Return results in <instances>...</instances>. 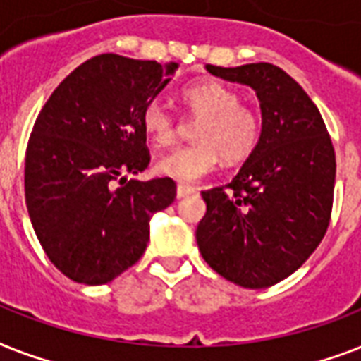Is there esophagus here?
<instances>
[{"instance_id":"34e87169","label":"esophagus","mask_w":361,"mask_h":361,"mask_svg":"<svg viewBox=\"0 0 361 361\" xmlns=\"http://www.w3.org/2000/svg\"><path fill=\"white\" fill-rule=\"evenodd\" d=\"M192 192H195V187L178 185V189H176V197L183 198V197H189V195H192Z\"/></svg>"}]
</instances>
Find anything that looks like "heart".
I'll list each match as a JSON object with an SVG mask.
<instances>
[{
    "mask_svg": "<svg viewBox=\"0 0 361 361\" xmlns=\"http://www.w3.org/2000/svg\"><path fill=\"white\" fill-rule=\"evenodd\" d=\"M183 101L192 114L202 118L197 127V144L180 146L163 155L159 174L191 183L208 176L219 157L240 161L255 149L260 136V118L241 104L240 93L217 80H202L183 90ZM142 127L157 146H169L176 136V120L163 101L153 99L142 110Z\"/></svg>",
    "mask_w": 361,
    "mask_h": 361,
    "instance_id": "obj_1",
    "label": "heart"
}]
</instances>
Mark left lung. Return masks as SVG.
<instances>
[{
  "mask_svg": "<svg viewBox=\"0 0 361 361\" xmlns=\"http://www.w3.org/2000/svg\"><path fill=\"white\" fill-rule=\"evenodd\" d=\"M206 71L257 93L262 129L231 183L202 191L198 249L226 281L268 288L294 274L324 238L336 152L319 109L283 69L247 63Z\"/></svg>",
  "mask_w": 361,
  "mask_h": 361,
  "instance_id": "1",
  "label": "left lung"
}]
</instances>
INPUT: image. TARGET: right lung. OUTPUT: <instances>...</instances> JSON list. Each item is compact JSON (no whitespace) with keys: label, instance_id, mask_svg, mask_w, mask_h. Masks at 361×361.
<instances>
[{"label":"right lung","instance_id":"obj_1","mask_svg":"<svg viewBox=\"0 0 361 361\" xmlns=\"http://www.w3.org/2000/svg\"><path fill=\"white\" fill-rule=\"evenodd\" d=\"M178 63L101 54L59 84L25 152V204L52 264L69 279L104 285L144 255L153 214L176 198L170 178L127 174L149 163L142 110Z\"/></svg>","mask_w":361,"mask_h":361}]
</instances>
